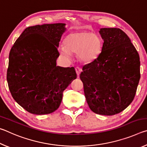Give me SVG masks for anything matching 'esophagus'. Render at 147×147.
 Masks as SVG:
<instances>
[{"label":"esophagus","mask_w":147,"mask_h":147,"mask_svg":"<svg viewBox=\"0 0 147 147\" xmlns=\"http://www.w3.org/2000/svg\"><path fill=\"white\" fill-rule=\"evenodd\" d=\"M75 71L76 72V74H77V76H79L80 74L81 71H82V69L79 67H76L75 68Z\"/></svg>","instance_id":"obj_1"}]
</instances>
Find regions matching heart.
I'll return each mask as SVG.
<instances>
[{"instance_id": "b5f03b06", "label": "heart", "mask_w": 147, "mask_h": 147, "mask_svg": "<svg viewBox=\"0 0 147 147\" xmlns=\"http://www.w3.org/2000/svg\"><path fill=\"white\" fill-rule=\"evenodd\" d=\"M63 47L59 50L62 56L69 57V53L77 54L80 60L90 63L100 54L102 41L97 35L90 32H74L65 37Z\"/></svg>"}]
</instances>
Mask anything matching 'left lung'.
<instances>
[{"label": "left lung", "mask_w": 147, "mask_h": 147, "mask_svg": "<svg viewBox=\"0 0 147 147\" xmlns=\"http://www.w3.org/2000/svg\"><path fill=\"white\" fill-rule=\"evenodd\" d=\"M99 33L104 40L101 53L83 66L80 78L91 111L113 115L127 108L135 97L140 79L139 56L122 30L103 28Z\"/></svg>", "instance_id": "8db88e82"}]
</instances>
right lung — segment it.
Instances as JSON below:
<instances>
[{
	"label": "right lung",
	"mask_w": 147,
	"mask_h": 147,
	"mask_svg": "<svg viewBox=\"0 0 147 147\" xmlns=\"http://www.w3.org/2000/svg\"><path fill=\"white\" fill-rule=\"evenodd\" d=\"M65 26L64 23L29 26L9 52V91L14 100L29 113L44 115L56 111L63 91L76 78L73 67L56 66Z\"/></svg>",
	"instance_id": "right-lung-1"
}]
</instances>
